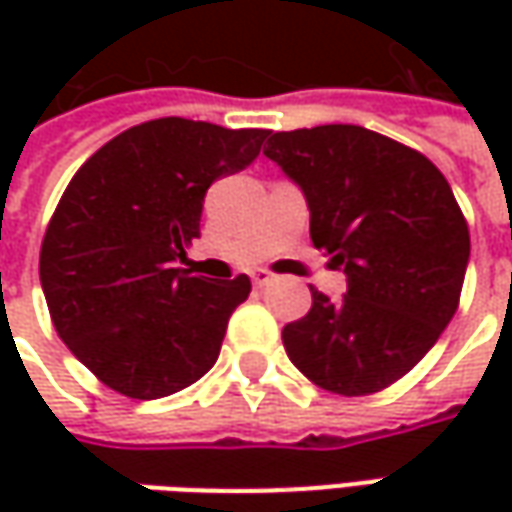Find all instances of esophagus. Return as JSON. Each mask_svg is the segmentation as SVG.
Listing matches in <instances>:
<instances>
[{
    "label": "esophagus",
    "instance_id": "obj_1",
    "mask_svg": "<svg viewBox=\"0 0 512 512\" xmlns=\"http://www.w3.org/2000/svg\"><path fill=\"white\" fill-rule=\"evenodd\" d=\"M250 279H253V285L256 287H265L273 282V273L265 270V267H259V270H253V273H250Z\"/></svg>",
    "mask_w": 512,
    "mask_h": 512
}]
</instances>
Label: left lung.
Returning <instances> with one entry per match:
<instances>
[{
    "label": "left lung",
    "mask_w": 512,
    "mask_h": 512,
    "mask_svg": "<svg viewBox=\"0 0 512 512\" xmlns=\"http://www.w3.org/2000/svg\"><path fill=\"white\" fill-rule=\"evenodd\" d=\"M273 159L305 193L310 239L347 293L282 330L290 362L339 396L379 393L422 362L462 296L470 233L427 156L359 125L270 133Z\"/></svg>",
    "instance_id": "1"
}]
</instances>
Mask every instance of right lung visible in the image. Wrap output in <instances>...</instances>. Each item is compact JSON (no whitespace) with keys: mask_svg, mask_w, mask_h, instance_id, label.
<instances>
[{"mask_svg":"<svg viewBox=\"0 0 512 512\" xmlns=\"http://www.w3.org/2000/svg\"><path fill=\"white\" fill-rule=\"evenodd\" d=\"M267 130L153 119L99 148L50 219L39 279L70 353L130 399H162L219 359L250 279L210 282L176 267L199 239L216 179L245 170Z\"/></svg>","mask_w":512,"mask_h":512,"instance_id":"obj_1","label":"right lung"}]
</instances>
